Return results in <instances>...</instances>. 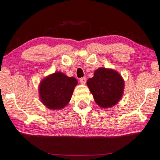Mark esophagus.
Returning <instances> with one entry per match:
<instances>
[{
	"label": "esophagus",
	"mask_w": 160,
	"mask_h": 160,
	"mask_svg": "<svg viewBox=\"0 0 160 160\" xmlns=\"http://www.w3.org/2000/svg\"><path fill=\"white\" fill-rule=\"evenodd\" d=\"M86 82H87V78L85 77H82L80 78V83L82 84H84L85 83H86Z\"/></svg>",
	"instance_id": "1"
}]
</instances>
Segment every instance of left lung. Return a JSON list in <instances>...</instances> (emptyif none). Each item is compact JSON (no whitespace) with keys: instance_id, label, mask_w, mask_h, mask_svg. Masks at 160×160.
Wrapping results in <instances>:
<instances>
[{"instance_id":"8db88e82","label":"left lung","mask_w":160,"mask_h":160,"mask_svg":"<svg viewBox=\"0 0 160 160\" xmlns=\"http://www.w3.org/2000/svg\"><path fill=\"white\" fill-rule=\"evenodd\" d=\"M87 84L96 103L102 108L113 106L123 94V78L112 69L100 68L96 70L93 77L89 78Z\"/></svg>"}]
</instances>
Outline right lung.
Listing matches in <instances>:
<instances>
[{
	"mask_svg": "<svg viewBox=\"0 0 160 160\" xmlns=\"http://www.w3.org/2000/svg\"><path fill=\"white\" fill-rule=\"evenodd\" d=\"M77 83L74 77H68L60 72L47 76L39 86L41 102L50 109L62 108L71 100Z\"/></svg>",
	"mask_w": 160,
	"mask_h": 160,
	"instance_id": "right-lung-1",
	"label": "right lung"
}]
</instances>
